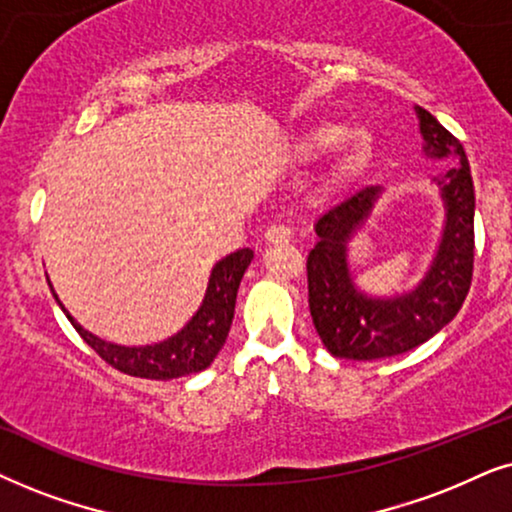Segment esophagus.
I'll return each mask as SVG.
<instances>
[{"label": "esophagus", "mask_w": 512, "mask_h": 512, "mask_svg": "<svg viewBox=\"0 0 512 512\" xmlns=\"http://www.w3.org/2000/svg\"><path fill=\"white\" fill-rule=\"evenodd\" d=\"M264 238L269 243H288L292 238V231L285 227V224H271V227L264 231Z\"/></svg>", "instance_id": "1"}]
</instances>
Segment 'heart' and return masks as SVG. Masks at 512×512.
Listing matches in <instances>:
<instances>
[{
  "instance_id": "b5f03b06",
  "label": "heart",
  "mask_w": 512,
  "mask_h": 512,
  "mask_svg": "<svg viewBox=\"0 0 512 512\" xmlns=\"http://www.w3.org/2000/svg\"><path fill=\"white\" fill-rule=\"evenodd\" d=\"M346 126L332 124V121H325V124H316L299 135L292 145V154L299 161H313L325 156L327 152L339 147L344 142ZM372 161V140L367 135H356V138L349 140V145L342 149V154L337 156L335 168H332V180L335 182H351L356 180L358 175L365 173V168L370 166Z\"/></svg>"
}]
</instances>
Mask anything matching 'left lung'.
Masks as SVG:
<instances>
[{"label":"left lung","instance_id":"1","mask_svg":"<svg viewBox=\"0 0 512 512\" xmlns=\"http://www.w3.org/2000/svg\"><path fill=\"white\" fill-rule=\"evenodd\" d=\"M424 154L452 159L435 177L445 206V227L431 267L412 290L377 297L360 290L349 262V243L370 220L381 187H365L313 224L318 241L306 260L309 309L318 337L335 358L379 360L428 342L459 313L473 278L475 189L461 142L424 107H414Z\"/></svg>","mask_w":512,"mask_h":512}]
</instances>
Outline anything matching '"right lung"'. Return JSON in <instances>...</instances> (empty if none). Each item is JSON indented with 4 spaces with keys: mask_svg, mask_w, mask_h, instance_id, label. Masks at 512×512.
Instances as JSON below:
<instances>
[{
    "mask_svg": "<svg viewBox=\"0 0 512 512\" xmlns=\"http://www.w3.org/2000/svg\"><path fill=\"white\" fill-rule=\"evenodd\" d=\"M250 262V248L236 250L231 255L222 257L213 267V271H210L206 297H203L199 311L189 318V323L180 332H175L173 337L147 346H121L114 342H105V339L93 335V332L84 330L70 316V311L65 309L63 302H60L51 281L49 288L60 309L70 318L74 330L114 370L142 379H177L185 377V374L206 370L217 353H220L224 342H227L231 320H234L238 285H241V278Z\"/></svg>",
    "mask_w": 512,
    "mask_h": 512,
    "instance_id": "add662e5",
    "label": "right lung"
}]
</instances>
